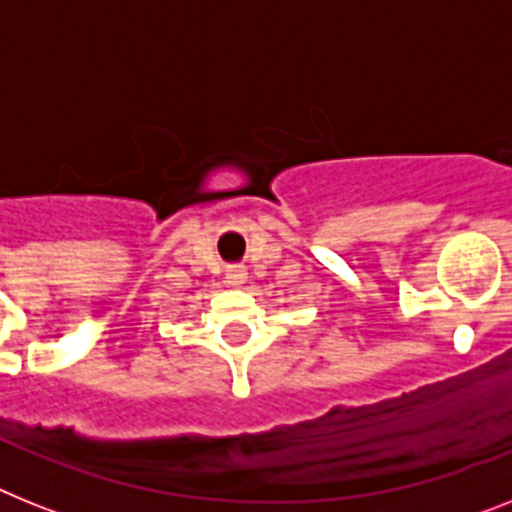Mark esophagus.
I'll return each instance as SVG.
<instances>
[{
	"mask_svg": "<svg viewBox=\"0 0 512 512\" xmlns=\"http://www.w3.org/2000/svg\"><path fill=\"white\" fill-rule=\"evenodd\" d=\"M225 280H227V285H232V287H243L248 280L246 266H230L225 274Z\"/></svg>",
	"mask_w": 512,
	"mask_h": 512,
	"instance_id": "obj_1",
	"label": "esophagus"
}]
</instances>
